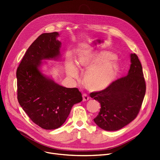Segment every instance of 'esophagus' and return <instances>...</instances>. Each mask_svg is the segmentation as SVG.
<instances>
[{
    "label": "esophagus",
    "instance_id": "esophagus-1",
    "mask_svg": "<svg viewBox=\"0 0 160 160\" xmlns=\"http://www.w3.org/2000/svg\"><path fill=\"white\" fill-rule=\"evenodd\" d=\"M89 99H90V97L87 94L84 93L82 95V100H83V101H87L89 100Z\"/></svg>",
    "mask_w": 160,
    "mask_h": 160
}]
</instances>
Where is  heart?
Here are the masks:
<instances>
[{"label": "heart", "mask_w": 160, "mask_h": 160, "mask_svg": "<svg viewBox=\"0 0 160 160\" xmlns=\"http://www.w3.org/2000/svg\"><path fill=\"white\" fill-rule=\"evenodd\" d=\"M117 56L110 52L99 53L83 52L76 61L78 69L89 70L84 76V83L87 87L95 91L106 89L117 78L120 72V66L113 62ZM68 75L71 78L78 76L77 69L71 57H68L65 63Z\"/></svg>", "instance_id": "1"}]
</instances>
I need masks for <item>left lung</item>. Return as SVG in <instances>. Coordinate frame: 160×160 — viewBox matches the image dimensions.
<instances>
[{
  "label": "left lung",
  "mask_w": 160,
  "mask_h": 160,
  "mask_svg": "<svg viewBox=\"0 0 160 160\" xmlns=\"http://www.w3.org/2000/svg\"><path fill=\"white\" fill-rule=\"evenodd\" d=\"M130 69L126 76L115 81L105 90L90 93L101 104L100 112L93 119L106 131H117L136 118L146 91L142 67L136 54H131Z\"/></svg>",
  "instance_id": "left-lung-1"
}]
</instances>
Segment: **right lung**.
I'll use <instances>...</instances> for the list:
<instances>
[{
    "label": "right lung",
    "mask_w": 160,
    "mask_h": 160,
    "mask_svg": "<svg viewBox=\"0 0 160 160\" xmlns=\"http://www.w3.org/2000/svg\"><path fill=\"white\" fill-rule=\"evenodd\" d=\"M58 36L57 32L40 35L28 48L17 70L18 102L34 124L44 129L62 126L72 106L82 100L77 88L60 86L39 70L43 59L60 56Z\"/></svg>",
    "instance_id": "right-lung-1"
}]
</instances>
